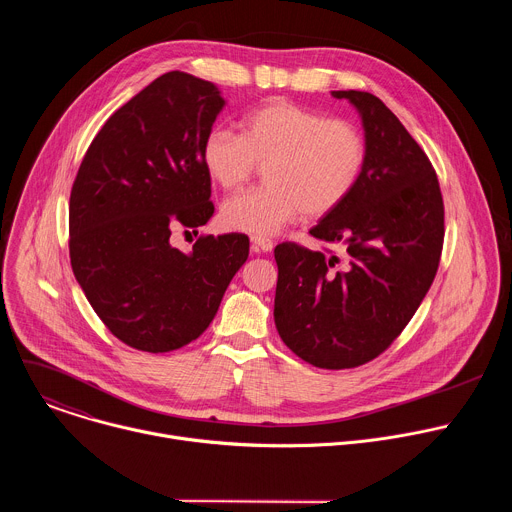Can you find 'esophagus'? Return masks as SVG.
Returning <instances> with one entry per match:
<instances>
[{
    "label": "esophagus",
    "instance_id": "esophagus-1",
    "mask_svg": "<svg viewBox=\"0 0 512 512\" xmlns=\"http://www.w3.org/2000/svg\"><path fill=\"white\" fill-rule=\"evenodd\" d=\"M251 249L255 253H267L273 249V241L267 237H251Z\"/></svg>",
    "mask_w": 512,
    "mask_h": 512
}]
</instances>
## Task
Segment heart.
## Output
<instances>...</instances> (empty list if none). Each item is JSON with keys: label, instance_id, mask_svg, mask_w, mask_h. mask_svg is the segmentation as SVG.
I'll return each instance as SVG.
<instances>
[{"label": "heart", "instance_id": "b5f03b06", "mask_svg": "<svg viewBox=\"0 0 512 512\" xmlns=\"http://www.w3.org/2000/svg\"><path fill=\"white\" fill-rule=\"evenodd\" d=\"M369 160L367 137L346 119L285 99L267 101L243 117V131L210 127L200 141L206 176L237 190L265 162L267 184L229 198L221 208L227 229L253 237L277 235L304 212L320 218L356 188Z\"/></svg>", "mask_w": 512, "mask_h": 512}]
</instances>
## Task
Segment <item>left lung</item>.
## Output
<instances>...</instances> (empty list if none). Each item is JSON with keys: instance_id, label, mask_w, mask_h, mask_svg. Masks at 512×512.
Here are the masks:
<instances>
[{"instance_id": "1", "label": "left lung", "mask_w": 512, "mask_h": 512, "mask_svg": "<svg viewBox=\"0 0 512 512\" xmlns=\"http://www.w3.org/2000/svg\"><path fill=\"white\" fill-rule=\"evenodd\" d=\"M348 99L369 160L352 194L310 235L336 255L275 247V328L289 350L320 369H354L403 332L433 283L444 245V200L425 152L395 113L364 91Z\"/></svg>"}]
</instances>
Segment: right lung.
Masks as SVG:
<instances>
[{
  "label": "right lung",
  "instance_id": "obj_1",
  "mask_svg": "<svg viewBox=\"0 0 512 512\" xmlns=\"http://www.w3.org/2000/svg\"><path fill=\"white\" fill-rule=\"evenodd\" d=\"M223 107L216 85L166 72L107 119L72 184V271L131 348L158 354L196 340L249 257L241 233L200 237L190 253L170 245L176 225L202 227L214 212L200 141Z\"/></svg>",
  "mask_w": 512,
  "mask_h": 512
}]
</instances>
